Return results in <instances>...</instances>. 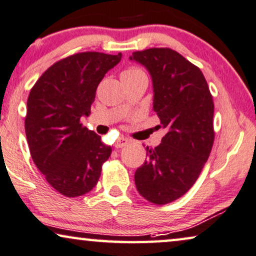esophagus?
I'll return each instance as SVG.
<instances>
[{"label": "esophagus", "mask_w": 256, "mask_h": 256, "mask_svg": "<svg viewBox=\"0 0 256 256\" xmlns=\"http://www.w3.org/2000/svg\"><path fill=\"white\" fill-rule=\"evenodd\" d=\"M128 144V139H126L124 137H120V138H118L117 140H116L114 148H124V146H126Z\"/></svg>", "instance_id": "1"}]
</instances>
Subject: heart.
<instances>
[{
  "instance_id": "1",
  "label": "heart",
  "mask_w": 256,
  "mask_h": 256,
  "mask_svg": "<svg viewBox=\"0 0 256 256\" xmlns=\"http://www.w3.org/2000/svg\"><path fill=\"white\" fill-rule=\"evenodd\" d=\"M144 74L142 70L139 69H134V68H132V69H128L125 70L124 72L122 74V76H132V74Z\"/></svg>"
}]
</instances>
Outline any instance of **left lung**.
Instances as JSON below:
<instances>
[{
    "instance_id": "obj_1",
    "label": "left lung",
    "mask_w": 256,
    "mask_h": 256,
    "mask_svg": "<svg viewBox=\"0 0 256 256\" xmlns=\"http://www.w3.org/2000/svg\"><path fill=\"white\" fill-rule=\"evenodd\" d=\"M130 60L148 71L153 111L168 130L159 146L134 173L139 194L165 205L184 196L208 159L214 142V104L202 70L168 48L136 51Z\"/></svg>"
}]
</instances>
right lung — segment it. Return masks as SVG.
Instances as JSON below:
<instances>
[{
    "instance_id": "add662e5",
    "label": "right lung",
    "mask_w": 256,
    "mask_h": 256,
    "mask_svg": "<svg viewBox=\"0 0 256 256\" xmlns=\"http://www.w3.org/2000/svg\"><path fill=\"white\" fill-rule=\"evenodd\" d=\"M122 54L82 52L51 66L30 90L26 134L32 158L57 192L74 198L97 185L111 146L80 124L98 84Z\"/></svg>"
}]
</instances>
